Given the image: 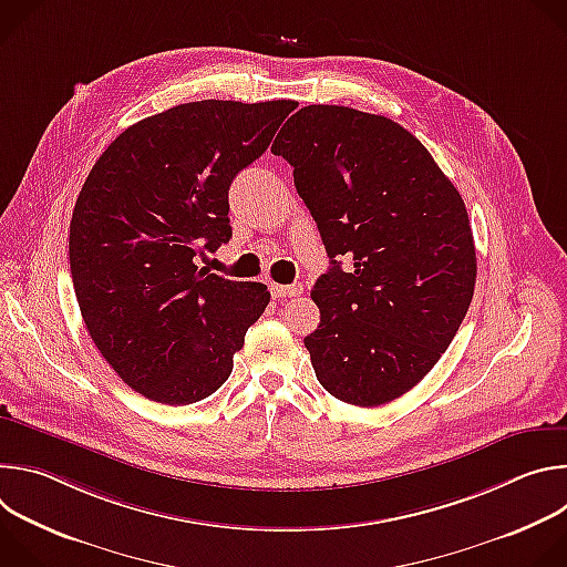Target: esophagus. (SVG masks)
<instances>
[{
    "instance_id": "34e87169",
    "label": "esophagus",
    "mask_w": 567,
    "mask_h": 567,
    "mask_svg": "<svg viewBox=\"0 0 567 567\" xmlns=\"http://www.w3.org/2000/svg\"><path fill=\"white\" fill-rule=\"evenodd\" d=\"M302 293V285H276L271 282V296L278 300H287Z\"/></svg>"
}]
</instances>
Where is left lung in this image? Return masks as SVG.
<instances>
[{
    "instance_id": "1",
    "label": "left lung",
    "mask_w": 567,
    "mask_h": 567,
    "mask_svg": "<svg viewBox=\"0 0 567 567\" xmlns=\"http://www.w3.org/2000/svg\"><path fill=\"white\" fill-rule=\"evenodd\" d=\"M271 152L289 161L332 258L311 289L318 330L305 337L316 379L352 406H381L431 372L466 316L477 271L466 206L431 152L385 116L307 105Z\"/></svg>"
}]
</instances>
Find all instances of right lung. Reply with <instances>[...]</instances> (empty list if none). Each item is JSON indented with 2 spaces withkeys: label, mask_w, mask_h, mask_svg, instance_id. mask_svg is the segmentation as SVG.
Segmentation results:
<instances>
[{
  "label": "right lung",
  "mask_w": 567,
  "mask_h": 567,
  "mask_svg": "<svg viewBox=\"0 0 567 567\" xmlns=\"http://www.w3.org/2000/svg\"><path fill=\"white\" fill-rule=\"evenodd\" d=\"M296 101H197L118 134L80 190L69 265L87 332L143 396L186 406L213 394L262 316V282L195 265L230 239L228 188L269 147Z\"/></svg>",
  "instance_id": "1"
}]
</instances>
